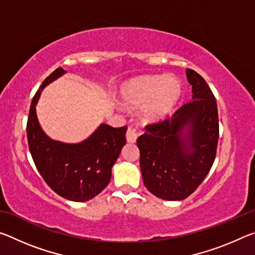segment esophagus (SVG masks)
Masks as SVG:
<instances>
[{
    "label": "esophagus",
    "instance_id": "1",
    "mask_svg": "<svg viewBox=\"0 0 255 255\" xmlns=\"http://www.w3.org/2000/svg\"><path fill=\"white\" fill-rule=\"evenodd\" d=\"M126 138H127L128 143H135L136 139H137V132H136L135 129L129 127L127 129V132H126Z\"/></svg>",
    "mask_w": 255,
    "mask_h": 255
}]
</instances>
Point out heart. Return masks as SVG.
Segmentation results:
<instances>
[{
    "label": "heart",
    "mask_w": 255,
    "mask_h": 255,
    "mask_svg": "<svg viewBox=\"0 0 255 255\" xmlns=\"http://www.w3.org/2000/svg\"><path fill=\"white\" fill-rule=\"evenodd\" d=\"M182 96V84L174 76H141L124 86L122 100L125 106L143 107L147 122H158L171 114Z\"/></svg>",
    "instance_id": "heart-1"
}]
</instances>
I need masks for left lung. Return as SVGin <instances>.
<instances>
[{
  "instance_id": "1",
  "label": "left lung",
  "mask_w": 255,
  "mask_h": 255,
  "mask_svg": "<svg viewBox=\"0 0 255 255\" xmlns=\"http://www.w3.org/2000/svg\"><path fill=\"white\" fill-rule=\"evenodd\" d=\"M192 100L171 118L149 124L138 137L145 187L164 200H182L213 166L219 137L217 102L204 77L187 70Z\"/></svg>"
}]
</instances>
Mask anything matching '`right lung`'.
<instances>
[{
  "label": "right lung",
  "instance_id": "right-lung-1",
  "mask_svg": "<svg viewBox=\"0 0 255 255\" xmlns=\"http://www.w3.org/2000/svg\"><path fill=\"white\" fill-rule=\"evenodd\" d=\"M65 73L58 67L34 94L27 123L28 145L45 182L60 197L82 202L98 196L110 182L112 166L126 144L127 127L101 124L79 144L62 143L47 136L38 123L36 105L42 89Z\"/></svg>",
  "mask_w": 255,
  "mask_h": 255
}]
</instances>
